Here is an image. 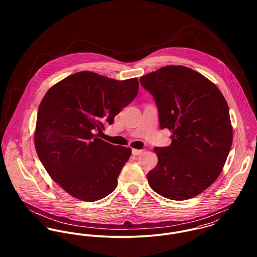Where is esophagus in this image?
<instances>
[{
	"instance_id": "34e87169",
	"label": "esophagus",
	"mask_w": 257,
	"mask_h": 257,
	"mask_svg": "<svg viewBox=\"0 0 257 257\" xmlns=\"http://www.w3.org/2000/svg\"><path fill=\"white\" fill-rule=\"evenodd\" d=\"M132 152H133L134 155H139V154H142V153L144 152V150H143V149H136V148H133Z\"/></svg>"
}]
</instances>
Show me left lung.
Returning <instances> with one entry per match:
<instances>
[{
  "instance_id": "left-lung-1",
  "label": "left lung",
  "mask_w": 257,
  "mask_h": 257,
  "mask_svg": "<svg viewBox=\"0 0 257 257\" xmlns=\"http://www.w3.org/2000/svg\"><path fill=\"white\" fill-rule=\"evenodd\" d=\"M140 81L155 100L160 127L172 133L169 147H154L158 162L148 184L167 199H191L217 180L229 153L227 103L213 82L181 65L161 67Z\"/></svg>"
}]
</instances>
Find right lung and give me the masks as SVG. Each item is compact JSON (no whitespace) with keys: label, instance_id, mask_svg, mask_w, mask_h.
<instances>
[{"label":"right lung","instance_id":"1","mask_svg":"<svg viewBox=\"0 0 257 257\" xmlns=\"http://www.w3.org/2000/svg\"><path fill=\"white\" fill-rule=\"evenodd\" d=\"M137 78L114 80L90 71L53 85L37 111L35 146L53 181L74 198L95 202L117 186L132 149L97 138L136 98Z\"/></svg>","mask_w":257,"mask_h":257}]
</instances>
